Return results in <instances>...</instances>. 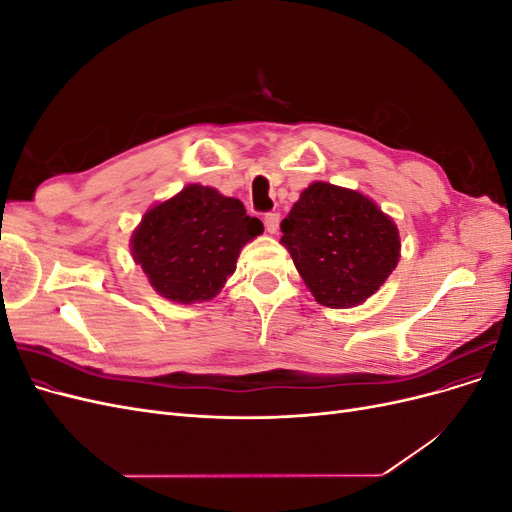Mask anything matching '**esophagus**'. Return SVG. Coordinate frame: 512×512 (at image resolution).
Wrapping results in <instances>:
<instances>
[{"mask_svg": "<svg viewBox=\"0 0 512 512\" xmlns=\"http://www.w3.org/2000/svg\"><path fill=\"white\" fill-rule=\"evenodd\" d=\"M280 213H275V211H271V213H267L265 215V228H267V232H271V235H275L277 230H280Z\"/></svg>", "mask_w": 512, "mask_h": 512, "instance_id": "obj_1", "label": "esophagus"}]
</instances>
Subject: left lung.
Masks as SVG:
<instances>
[{"instance_id": "1", "label": "left lung", "mask_w": 512, "mask_h": 512, "mask_svg": "<svg viewBox=\"0 0 512 512\" xmlns=\"http://www.w3.org/2000/svg\"><path fill=\"white\" fill-rule=\"evenodd\" d=\"M282 245L320 305H361L399 262V230L361 192L314 181L282 220Z\"/></svg>"}]
</instances>
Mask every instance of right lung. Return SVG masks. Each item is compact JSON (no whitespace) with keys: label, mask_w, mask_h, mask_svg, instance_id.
<instances>
[{"label":"right lung","mask_w":512,"mask_h":512,"mask_svg":"<svg viewBox=\"0 0 512 512\" xmlns=\"http://www.w3.org/2000/svg\"><path fill=\"white\" fill-rule=\"evenodd\" d=\"M239 198L192 183L153 205L136 226L130 250L149 284L175 303H203L237 269L241 247L262 235Z\"/></svg>","instance_id":"1"}]
</instances>
